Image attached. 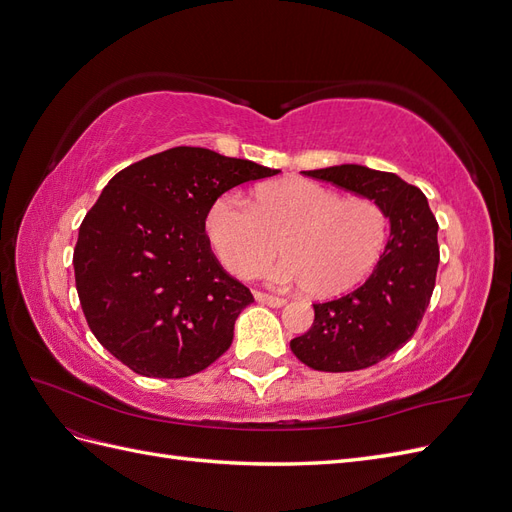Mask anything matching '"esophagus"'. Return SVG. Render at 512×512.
Here are the masks:
<instances>
[{"instance_id": "34e87169", "label": "esophagus", "mask_w": 512, "mask_h": 512, "mask_svg": "<svg viewBox=\"0 0 512 512\" xmlns=\"http://www.w3.org/2000/svg\"><path fill=\"white\" fill-rule=\"evenodd\" d=\"M256 301L262 305H269V307H282L286 303V299L273 297V294H267V292H256Z\"/></svg>"}]
</instances>
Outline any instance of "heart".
<instances>
[{
    "mask_svg": "<svg viewBox=\"0 0 512 512\" xmlns=\"http://www.w3.org/2000/svg\"><path fill=\"white\" fill-rule=\"evenodd\" d=\"M205 230L215 256L241 280L260 275L277 254V286L305 284L316 297L352 288L378 260L386 239V215L365 196L342 198L314 181L292 179L260 188L252 205L222 194L209 207Z\"/></svg>",
    "mask_w": 512,
    "mask_h": 512,
    "instance_id": "b5f03b06",
    "label": "heart"
}]
</instances>
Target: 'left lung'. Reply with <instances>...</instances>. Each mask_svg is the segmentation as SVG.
Segmentation results:
<instances>
[{"mask_svg": "<svg viewBox=\"0 0 512 512\" xmlns=\"http://www.w3.org/2000/svg\"><path fill=\"white\" fill-rule=\"evenodd\" d=\"M303 175L374 200L391 220V237L365 284L314 303L312 329L294 337L290 350L318 371L371 367L404 346L423 320L440 262L438 222L425 194L393 173L342 164Z\"/></svg>", "mask_w": 512, "mask_h": 512, "instance_id": "1", "label": "left lung"}]
</instances>
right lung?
Instances as JSON below:
<instances>
[{"label": "right lung", "instance_id": "right-lung-1", "mask_svg": "<svg viewBox=\"0 0 512 512\" xmlns=\"http://www.w3.org/2000/svg\"><path fill=\"white\" fill-rule=\"evenodd\" d=\"M280 170L203 147H173L108 181L74 247L91 333L147 378H188L230 348L252 292L228 275L205 232L209 207Z\"/></svg>", "mask_w": 512, "mask_h": 512}]
</instances>
